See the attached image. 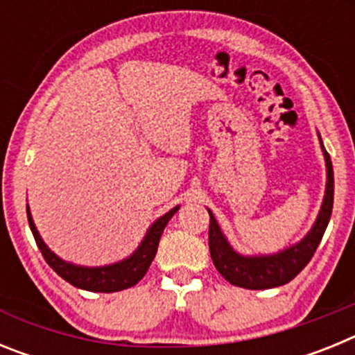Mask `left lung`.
<instances>
[{"label":"left lung","instance_id":"left-lung-1","mask_svg":"<svg viewBox=\"0 0 355 355\" xmlns=\"http://www.w3.org/2000/svg\"><path fill=\"white\" fill-rule=\"evenodd\" d=\"M320 146L324 150L325 168H327L324 202H322V208H320L311 231L299 243L275 254H268V256H243L229 245L220 225L208 209L209 252H211L213 265L216 266V270L220 272L225 281L234 286L247 288V290H268V288L283 286V284L290 283L291 279L297 277L304 266L311 261L313 254L318 249L320 240L327 229L332 213V200H334V172H332L331 156L325 150L322 139H320Z\"/></svg>","mask_w":355,"mask_h":355}]
</instances>
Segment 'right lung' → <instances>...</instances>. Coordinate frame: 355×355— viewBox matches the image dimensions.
Returning <instances> with one entry per match:
<instances>
[{
	"label": "right lung",
	"mask_w": 355,
	"mask_h": 355,
	"mask_svg": "<svg viewBox=\"0 0 355 355\" xmlns=\"http://www.w3.org/2000/svg\"><path fill=\"white\" fill-rule=\"evenodd\" d=\"M178 209H180V206H175L171 211H167L163 216H159L158 220L147 229L142 243H140V245L137 247V250H135L131 256H128L126 259L105 266H80L72 265V263H67L62 258H58V256L44 243V240L40 238L39 231H37L35 227V222L31 218L30 206H26L28 224H30L31 233H33V238H35L37 245H39L46 263H48L62 279H65L69 284H72V286L81 288V290L87 291H97V293H114V291L126 290V288H131L139 283L140 279L146 275V272L149 270L153 259H155L163 229H165V225L168 224V220H171L172 215H174Z\"/></svg>",
	"instance_id": "right-lung-1"
}]
</instances>
